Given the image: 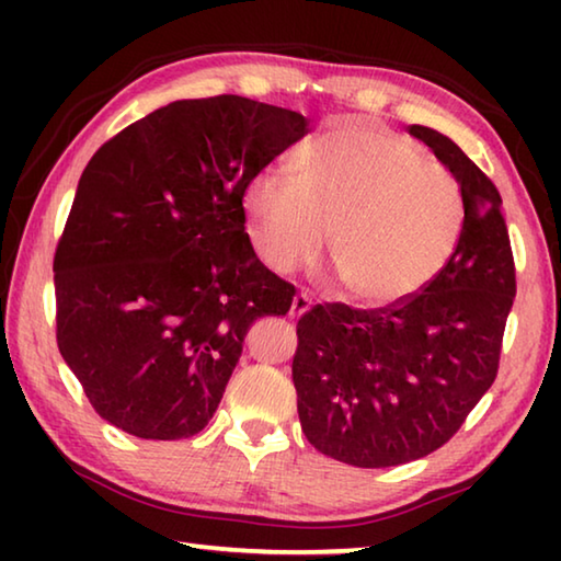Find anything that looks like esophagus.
Returning <instances> with one entry per match:
<instances>
[{
  "mask_svg": "<svg viewBox=\"0 0 561 561\" xmlns=\"http://www.w3.org/2000/svg\"><path fill=\"white\" fill-rule=\"evenodd\" d=\"M311 309V297L307 291H297L291 299V317H301Z\"/></svg>",
  "mask_w": 561,
  "mask_h": 561,
  "instance_id": "34e87169",
  "label": "esophagus"
}]
</instances>
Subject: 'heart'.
<instances>
[{
  "label": "heart",
  "instance_id": "b5f03b06",
  "mask_svg": "<svg viewBox=\"0 0 561 561\" xmlns=\"http://www.w3.org/2000/svg\"><path fill=\"white\" fill-rule=\"evenodd\" d=\"M247 237L272 272L329 262L351 299L388 307L448 267L465 230L458 180L378 123L339 118L299 150L297 175L267 168L244 190Z\"/></svg>",
  "mask_w": 561,
  "mask_h": 561
}]
</instances>
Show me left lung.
<instances>
[{
    "instance_id": "8db88e82",
    "label": "left lung",
    "mask_w": 561,
    "mask_h": 561,
    "mask_svg": "<svg viewBox=\"0 0 561 561\" xmlns=\"http://www.w3.org/2000/svg\"><path fill=\"white\" fill-rule=\"evenodd\" d=\"M408 130L462 190L465 230L448 267L398 304H317L297 321L301 431L319 453L356 468L425 458L460 431L495 381L517 291L495 183L443 133Z\"/></svg>"
}]
</instances>
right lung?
Here are the masks:
<instances>
[{
  "mask_svg": "<svg viewBox=\"0 0 561 561\" xmlns=\"http://www.w3.org/2000/svg\"><path fill=\"white\" fill-rule=\"evenodd\" d=\"M242 96L168 103L106 140L54 254L56 344L103 421L146 440L210 423L260 317L294 284L244 232V190L307 133Z\"/></svg>",
  "mask_w": 561,
  "mask_h": 561,
  "instance_id": "add662e5",
  "label": "right lung"
}]
</instances>
